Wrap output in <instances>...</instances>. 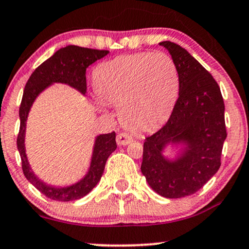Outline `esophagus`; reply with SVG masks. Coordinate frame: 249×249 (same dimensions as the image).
<instances>
[{"mask_svg": "<svg viewBox=\"0 0 249 249\" xmlns=\"http://www.w3.org/2000/svg\"><path fill=\"white\" fill-rule=\"evenodd\" d=\"M133 141V137L127 132H121L117 134V144L118 145H127L128 142Z\"/></svg>", "mask_w": 249, "mask_h": 249, "instance_id": "34e87169", "label": "esophagus"}]
</instances>
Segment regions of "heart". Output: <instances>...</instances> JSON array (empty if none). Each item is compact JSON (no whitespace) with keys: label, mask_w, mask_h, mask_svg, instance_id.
<instances>
[{"label":"heart","mask_w":249,"mask_h":249,"mask_svg":"<svg viewBox=\"0 0 249 249\" xmlns=\"http://www.w3.org/2000/svg\"><path fill=\"white\" fill-rule=\"evenodd\" d=\"M95 88L104 101L119 105L125 126L146 132L170 116L179 92L177 68L165 53L119 56L95 71Z\"/></svg>","instance_id":"b5f03b06"}]
</instances>
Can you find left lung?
I'll return each instance as SVG.
<instances>
[{"label":"left lung","mask_w":249,"mask_h":249,"mask_svg":"<svg viewBox=\"0 0 249 249\" xmlns=\"http://www.w3.org/2000/svg\"><path fill=\"white\" fill-rule=\"evenodd\" d=\"M166 48L179 77V97L164 126L145 138L142 173L151 188L170 199L191 196L218 172L227 137L225 104L218 83L191 53L176 43ZM168 142L185 145L168 162L161 152Z\"/></svg>","instance_id":"8db88e82"}]
</instances>
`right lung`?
<instances>
[{
  "label": "right lung",
  "instance_id": "right-lung-1",
  "mask_svg": "<svg viewBox=\"0 0 249 249\" xmlns=\"http://www.w3.org/2000/svg\"><path fill=\"white\" fill-rule=\"evenodd\" d=\"M108 53L107 50L68 45L56 51L50 58L37 67L25 84L21 107H19V132L17 136V148L22 160V170L31 184L42 194L57 201H71L81 199L98 184L104 172L105 164L111 153L117 148L116 133L101 134L96 138L90 170L87 176L75 185L68 187H53L43 182L34 174L29 166L24 148L25 122L28 113L36 97L53 83H64L77 89L82 93L87 92V68Z\"/></svg>",
  "mask_w": 249,
  "mask_h": 249
}]
</instances>
